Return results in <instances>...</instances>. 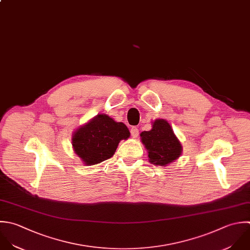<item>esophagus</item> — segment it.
Masks as SVG:
<instances>
[{
	"mask_svg": "<svg viewBox=\"0 0 250 250\" xmlns=\"http://www.w3.org/2000/svg\"><path fill=\"white\" fill-rule=\"evenodd\" d=\"M130 133H131V136L133 138H136L139 134V129L136 127V126H132L131 129H130Z\"/></svg>",
	"mask_w": 250,
	"mask_h": 250,
	"instance_id": "esophagus-1",
	"label": "esophagus"
}]
</instances>
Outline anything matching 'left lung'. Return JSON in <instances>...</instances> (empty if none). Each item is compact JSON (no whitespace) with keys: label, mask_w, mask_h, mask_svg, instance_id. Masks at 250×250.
I'll return each instance as SVG.
<instances>
[{"label":"left lung","mask_w":250,"mask_h":250,"mask_svg":"<svg viewBox=\"0 0 250 250\" xmlns=\"http://www.w3.org/2000/svg\"><path fill=\"white\" fill-rule=\"evenodd\" d=\"M141 141L148 151L149 162L166 167L177 160L182 153V146L170 125L164 119L156 120L152 129L140 133Z\"/></svg>","instance_id":"1"}]
</instances>
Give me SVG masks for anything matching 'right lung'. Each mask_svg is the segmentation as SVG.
Masks as SVG:
<instances>
[{
  "label": "right lung",
  "instance_id": "1",
  "mask_svg": "<svg viewBox=\"0 0 250 250\" xmlns=\"http://www.w3.org/2000/svg\"><path fill=\"white\" fill-rule=\"evenodd\" d=\"M129 136V130L125 124L117 123L105 114H99L73 133L72 145L83 164L92 166L110 159L120 141L126 140Z\"/></svg>",
  "mask_w": 250,
  "mask_h": 250
}]
</instances>
